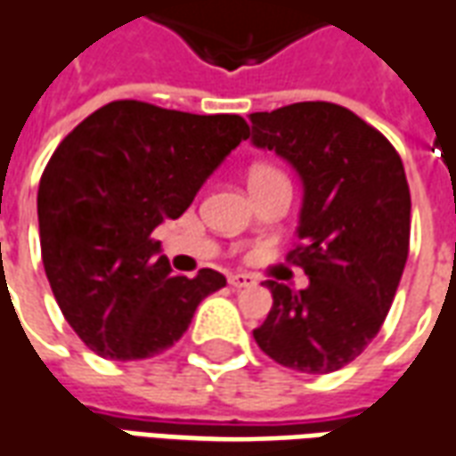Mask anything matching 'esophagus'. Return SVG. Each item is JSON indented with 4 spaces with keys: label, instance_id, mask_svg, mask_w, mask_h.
<instances>
[{
    "label": "esophagus",
    "instance_id": "obj_1",
    "mask_svg": "<svg viewBox=\"0 0 456 456\" xmlns=\"http://www.w3.org/2000/svg\"><path fill=\"white\" fill-rule=\"evenodd\" d=\"M229 283H232L234 289H249V286L256 283V279L249 276V273H232V276H229Z\"/></svg>",
    "mask_w": 456,
    "mask_h": 456
}]
</instances>
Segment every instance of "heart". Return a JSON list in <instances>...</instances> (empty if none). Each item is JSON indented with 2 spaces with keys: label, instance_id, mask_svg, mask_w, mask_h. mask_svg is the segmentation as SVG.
Masks as SVG:
<instances>
[{
  "label": "heart",
  "instance_id": "heart-1",
  "mask_svg": "<svg viewBox=\"0 0 456 456\" xmlns=\"http://www.w3.org/2000/svg\"><path fill=\"white\" fill-rule=\"evenodd\" d=\"M261 173H272V167H254V173L251 175H261Z\"/></svg>",
  "mask_w": 456,
  "mask_h": 456
}]
</instances>
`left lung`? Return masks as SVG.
<instances>
[{"instance_id": "left-lung-1", "label": "left lung", "mask_w": 456, "mask_h": 456, "mask_svg": "<svg viewBox=\"0 0 456 456\" xmlns=\"http://www.w3.org/2000/svg\"><path fill=\"white\" fill-rule=\"evenodd\" d=\"M251 142L298 175L296 247L308 286L266 281L273 305L254 340L273 361L326 375L355 361L383 326L410 249V187L400 155L353 110L305 101L251 113Z\"/></svg>"}]
</instances>
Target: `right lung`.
Here are the masks:
<instances>
[{
    "label": "right lung",
    "mask_w": 456,
    "mask_h": 456,
    "mask_svg": "<svg viewBox=\"0 0 456 456\" xmlns=\"http://www.w3.org/2000/svg\"><path fill=\"white\" fill-rule=\"evenodd\" d=\"M241 116L113 101L61 140L41 175V259L56 304L88 348L142 361L173 348L197 305L227 279L173 273L160 241L241 140Z\"/></svg>",
    "instance_id": "right-lung-1"
}]
</instances>
